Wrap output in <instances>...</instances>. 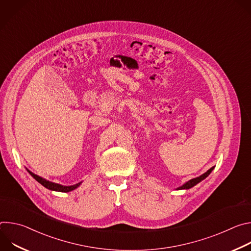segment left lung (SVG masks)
I'll use <instances>...</instances> for the list:
<instances>
[{"label":"left lung","mask_w":251,"mask_h":251,"mask_svg":"<svg viewBox=\"0 0 251 251\" xmlns=\"http://www.w3.org/2000/svg\"><path fill=\"white\" fill-rule=\"evenodd\" d=\"M213 169H214V167H211L209 170H207L205 173H203V174H202V175H201L200 176H197V177L192 178V180L188 181L187 183H185V184H184V185H182L181 187L176 188V190H189V189H191V188L195 187L196 185H198L199 183H201L202 180H204V178H205L206 176H208V175L212 172V170H213Z\"/></svg>","instance_id":"8db88e82"}]
</instances>
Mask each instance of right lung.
I'll list each match as a JSON object with an SVG mask.
<instances>
[{"instance_id": "1", "label": "right lung", "mask_w": 251, "mask_h": 251, "mask_svg": "<svg viewBox=\"0 0 251 251\" xmlns=\"http://www.w3.org/2000/svg\"><path fill=\"white\" fill-rule=\"evenodd\" d=\"M25 169H26V168H25ZM26 171L28 172V174L34 178L35 181L39 182V183H40L41 185H43L45 188H47V189H49V190H50V191H54V192L68 193V192H71V191H74V190L77 189V188L82 184V182H79V183H77V184H75V185H73V186H62V185H60V184H56V183H53V182H50V181L46 180V178H44V177H42V176H38V175L33 174L32 172H30V171L27 170V169H26Z\"/></svg>"}]
</instances>
